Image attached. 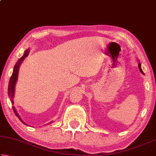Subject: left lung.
I'll return each mask as SVG.
<instances>
[{
	"mask_svg": "<svg viewBox=\"0 0 156 156\" xmlns=\"http://www.w3.org/2000/svg\"><path fill=\"white\" fill-rule=\"evenodd\" d=\"M138 66H139V69H140V72L142 73H144V72H143V71L142 70V68H141V64H140V62L139 63V65H138Z\"/></svg>",
	"mask_w": 156,
	"mask_h": 156,
	"instance_id": "obj_1",
	"label": "left lung"
}]
</instances>
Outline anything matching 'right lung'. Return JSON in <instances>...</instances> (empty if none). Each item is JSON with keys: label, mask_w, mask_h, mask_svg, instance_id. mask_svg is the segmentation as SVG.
Segmentation results:
<instances>
[{"label": "right lung", "mask_w": 156, "mask_h": 156, "mask_svg": "<svg viewBox=\"0 0 156 156\" xmlns=\"http://www.w3.org/2000/svg\"><path fill=\"white\" fill-rule=\"evenodd\" d=\"M29 50H26L25 51L24 54H23V56L20 58L18 60L17 62L16 63V65L14 66V71H13V73H12V75L11 76V78L9 79V85H8V96L10 98V100H11L12 105H14V100H13V98H14V90H15V84L16 83V80H17V78H18V69H19V67L21 63H22L23 60H24L26 57L28 56L29 54ZM13 110H14V112L15 113L16 115L17 116L18 118V119H19L21 122H23V124H25V122H23V121L21 120V118L20 117V115H18V113H17L16 110L14 106H13L12 107Z\"/></svg>", "instance_id": "1"}]
</instances>
